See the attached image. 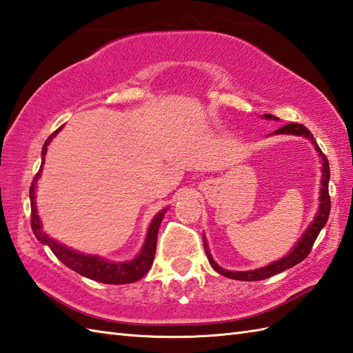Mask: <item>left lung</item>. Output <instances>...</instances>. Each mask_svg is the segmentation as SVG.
Instances as JSON below:
<instances>
[{
    "mask_svg": "<svg viewBox=\"0 0 353 353\" xmlns=\"http://www.w3.org/2000/svg\"><path fill=\"white\" fill-rule=\"evenodd\" d=\"M264 118L267 119H277L273 115H264ZM274 133H285V134H297V137H305V138H310L312 141V144L316 145V150L319 152L320 157L323 159V179H321V190H320V208H319V214L316 215V219L311 223V226L308 228V230L305 232L303 236L301 238V241L296 244L294 249H292L291 253H288L287 256L273 262V264H270L267 267H262L258 270H253V272H228V270H223L221 267H219L215 264V261L212 259L211 253L208 250V245L205 243V252H206V256L209 259V264L212 265V268L215 270L216 273H220L226 277H230V279H236V281H262V279H267L270 276H274L277 273L283 272V270L294 267L299 262H302L306 256H308L310 252L312 250V245L316 243V239L320 234L321 228L325 226L326 221H327V216H329V211H331V197H329V162L326 159L325 153L321 152L320 147L317 145L316 139L311 134V132L306 129L303 124H297V123H291L281 127V129H277Z\"/></svg>",
    "mask_w": 353,
    "mask_h": 353,
    "instance_id": "8db88e82",
    "label": "left lung"
}]
</instances>
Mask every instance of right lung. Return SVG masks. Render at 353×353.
<instances>
[{
	"mask_svg": "<svg viewBox=\"0 0 353 353\" xmlns=\"http://www.w3.org/2000/svg\"><path fill=\"white\" fill-rule=\"evenodd\" d=\"M62 127H59L56 132H52L50 137L45 141V144L42 147V157L47 153V147L50 144V141L52 137H56L57 132L61 130ZM43 167V159L41 163V168L37 171V174L34 176V181L30 186V201H32V215H30V221H32V229L34 232L36 238L39 239L42 244H47L51 252L56 254L59 261H62L63 264L77 272L79 274L89 277V279L101 282V283H110V285H119V283H132L139 281L141 277H144L147 272L153 264L154 259V253H156V243H157V232H159L161 221L163 219V214L167 209H163L162 212L157 214L152 224H150L148 229V235L145 239V244L142 247V250L139 253L138 258H134L130 262H109L104 261L99 256H91V254H81L79 252H74L68 247H65L62 244H59L54 239L48 238L41 230V223H39V216L36 214V201H34V183L39 177L41 171Z\"/></svg>",
	"mask_w": 353,
	"mask_h": 353,
	"instance_id": "add662e5",
	"label": "right lung"
}]
</instances>
